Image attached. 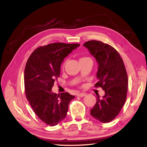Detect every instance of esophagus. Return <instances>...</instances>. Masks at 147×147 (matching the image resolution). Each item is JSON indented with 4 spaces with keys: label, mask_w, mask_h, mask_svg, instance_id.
<instances>
[{
    "label": "esophagus",
    "mask_w": 147,
    "mask_h": 147,
    "mask_svg": "<svg viewBox=\"0 0 147 147\" xmlns=\"http://www.w3.org/2000/svg\"><path fill=\"white\" fill-rule=\"evenodd\" d=\"M85 95H86V93H77V96H79V97H83V96H85Z\"/></svg>",
    "instance_id": "1"
}]
</instances>
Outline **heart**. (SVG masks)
Wrapping results in <instances>:
<instances>
[{"instance_id": "1", "label": "heart", "mask_w": 147, "mask_h": 147, "mask_svg": "<svg viewBox=\"0 0 147 147\" xmlns=\"http://www.w3.org/2000/svg\"><path fill=\"white\" fill-rule=\"evenodd\" d=\"M89 59L88 57H82L80 59V60H84V59Z\"/></svg>"}]
</instances>
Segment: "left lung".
Listing matches in <instances>:
<instances>
[{
	"instance_id": "left-lung-1",
	"label": "left lung",
	"mask_w": 147,
	"mask_h": 147,
	"mask_svg": "<svg viewBox=\"0 0 147 147\" xmlns=\"http://www.w3.org/2000/svg\"><path fill=\"white\" fill-rule=\"evenodd\" d=\"M83 45L98 63V82L95 87H101L105 92L102 98L96 97L90 114L101 123H109L119 114L126 102L128 80L125 65L119 53L110 45L91 40Z\"/></svg>"
}]
</instances>
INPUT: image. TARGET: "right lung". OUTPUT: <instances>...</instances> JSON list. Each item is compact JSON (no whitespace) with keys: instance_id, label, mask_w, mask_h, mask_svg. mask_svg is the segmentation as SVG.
<instances>
[{"instance_id":"add662e5","label":"right lung","mask_w":147,"mask_h":147,"mask_svg":"<svg viewBox=\"0 0 147 147\" xmlns=\"http://www.w3.org/2000/svg\"><path fill=\"white\" fill-rule=\"evenodd\" d=\"M80 45L58 42L41 46L27 61L24 75L26 98L37 116L49 126L57 125L66 117L69 104L75 97L51 90L60 76L64 59Z\"/></svg>"}]
</instances>
